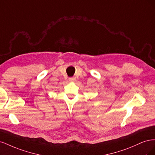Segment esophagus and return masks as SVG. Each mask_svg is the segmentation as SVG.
<instances>
[{
	"label": "esophagus",
	"instance_id": "esophagus-1",
	"mask_svg": "<svg viewBox=\"0 0 155 155\" xmlns=\"http://www.w3.org/2000/svg\"><path fill=\"white\" fill-rule=\"evenodd\" d=\"M69 81H71V82H74V81H76V78H69Z\"/></svg>",
	"mask_w": 155,
	"mask_h": 155
}]
</instances>
